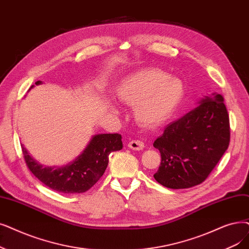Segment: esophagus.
<instances>
[{
    "mask_svg": "<svg viewBox=\"0 0 249 249\" xmlns=\"http://www.w3.org/2000/svg\"><path fill=\"white\" fill-rule=\"evenodd\" d=\"M128 146L129 148L134 149V150H142L144 148V143L143 142H142V140L134 139V140H131V142H129Z\"/></svg>",
    "mask_w": 249,
    "mask_h": 249,
    "instance_id": "esophagus-1",
    "label": "esophagus"
}]
</instances>
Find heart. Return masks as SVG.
Here are the masks:
<instances>
[{
  "label": "heart",
  "mask_w": 249,
  "mask_h": 249,
  "mask_svg": "<svg viewBox=\"0 0 249 249\" xmlns=\"http://www.w3.org/2000/svg\"><path fill=\"white\" fill-rule=\"evenodd\" d=\"M183 94L182 82L157 68L130 75L117 89L118 99L135 107L136 120L144 126H157L167 120L176 110Z\"/></svg>",
  "instance_id": "1"
}]
</instances>
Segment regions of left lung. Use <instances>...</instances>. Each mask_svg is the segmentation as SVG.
<instances>
[{
    "label": "left lung",
    "instance_id": "obj_1",
    "mask_svg": "<svg viewBox=\"0 0 249 249\" xmlns=\"http://www.w3.org/2000/svg\"><path fill=\"white\" fill-rule=\"evenodd\" d=\"M230 143L229 115L221 94L205 96L198 107L167 125L154 146L160 165L154 175L171 189L190 188L209 177Z\"/></svg>",
    "mask_w": 249,
    "mask_h": 249
}]
</instances>
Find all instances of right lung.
I'll use <instances>...</instances> for the list:
<instances>
[{"label": "right lung", "mask_w": 249, "mask_h": 249, "mask_svg": "<svg viewBox=\"0 0 249 249\" xmlns=\"http://www.w3.org/2000/svg\"><path fill=\"white\" fill-rule=\"evenodd\" d=\"M122 147L121 134H98L92 137L76 160L61 168H44L28 155L23 146L22 154L30 172L46 186L62 193H82L90 189L104 175L112 151Z\"/></svg>", "instance_id": "add662e5"}]
</instances>
